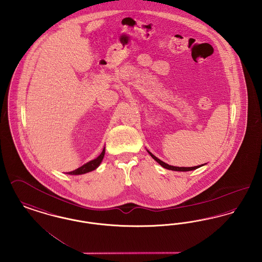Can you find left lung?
Wrapping results in <instances>:
<instances>
[{
  "mask_svg": "<svg viewBox=\"0 0 262 262\" xmlns=\"http://www.w3.org/2000/svg\"><path fill=\"white\" fill-rule=\"evenodd\" d=\"M149 154L151 155V158L156 161V162H158L160 165H162L163 167H165V168H166V169H170V170H176V171H189V170H193V169H196V168H198V167H200L201 165H197V166H190V167H179V166H173V165H167V164H165V163H164L163 161H161L160 159H158L157 157H155L151 152H150L149 151Z\"/></svg>",
  "mask_w": 262,
  "mask_h": 262,
  "instance_id": "8db88e82",
  "label": "left lung"
}]
</instances>
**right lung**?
I'll use <instances>...</instances> for the list:
<instances>
[{
    "mask_svg": "<svg viewBox=\"0 0 262 262\" xmlns=\"http://www.w3.org/2000/svg\"><path fill=\"white\" fill-rule=\"evenodd\" d=\"M104 154H105V148L102 150L101 154L97 157V159L84 164V165L80 166L79 168L73 170V171H70L67 172L68 174H72V176H78V174H83V173H86V172H90L92 170H95L97 168L98 165H100V163L102 162V159L104 157Z\"/></svg>",
    "mask_w": 262,
    "mask_h": 262,
    "instance_id": "right-lung-1",
    "label": "right lung"
}]
</instances>
